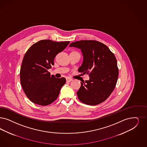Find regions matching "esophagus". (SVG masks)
Masks as SVG:
<instances>
[{
  "mask_svg": "<svg viewBox=\"0 0 147 147\" xmlns=\"http://www.w3.org/2000/svg\"><path fill=\"white\" fill-rule=\"evenodd\" d=\"M66 81L67 82H70L72 81V80L71 79V78H66Z\"/></svg>",
  "mask_w": 147,
  "mask_h": 147,
  "instance_id": "1",
  "label": "esophagus"
}]
</instances>
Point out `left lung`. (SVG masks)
<instances>
[{
	"instance_id": "obj_1",
	"label": "left lung",
	"mask_w": 147,
	"mask_h": 147,
	"mask_svg": "<svg viewBox=\"0 0 147 147\" xmlns=\"http://www.w3.org/2000/svg\"><path fill=\"white\" fill-rule=\"evenodd\" d=\"M69 47L81 49L83 61L78 71L89 76V80L81 82L77 92L78 99L88 105L102 102L113 91L118 77L114 54L107 46L95 40L75 41Z\"/></svg>"
}]
</instances>
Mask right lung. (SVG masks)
<instances>
[{
	"instance_id": "right-lung-1",
	"label": "right lung",
	"mask_w": 147,
	"mask_h": 147,
	"mask_svg": "<svg viewBox=\"0 0 147 147\" xmlns=\"http://www.w3.org/2000/svg\"><path fill=\"white\" fill-rule=\"evenodd\" d=\"M69 43L43 40L28 49L22 61L20 80L24 92L33 103L46 106L58 98L65 78H55L48 70L54 65L55 55Z\"/></svg>"
}]
</instances>
